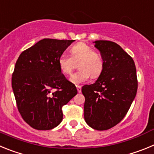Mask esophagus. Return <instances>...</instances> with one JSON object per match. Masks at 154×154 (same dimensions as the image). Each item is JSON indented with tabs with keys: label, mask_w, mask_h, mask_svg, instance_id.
<instances>
[{
	"label": "esophagus",
	"mask_w": 154,
	"mask_h": 154,
	"mask_svg": "<svg viewBox=\"0 0 154 154\" xmlns=\"http://www.w3.org/2000/svg\"><path fill=\"white\" fill-rule=\"evenodd\" d=\"M77 90H78V92L79 93H80V92H82V86L81 85H77Z\"/></svg>",
	"instance_id": "1"
}]
</instances>
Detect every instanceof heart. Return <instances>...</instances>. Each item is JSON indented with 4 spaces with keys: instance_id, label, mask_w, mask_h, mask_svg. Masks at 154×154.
<instances>
[{
    "instance_id": "1",
    "label": "heart",
    "mask_w": 154,
    "mask_h": 154,
    "mask_svg": "<svg viewBox=\"0 0 154 154\" xmlns=\"http://www.w3.org/2000/svg\"><path fill=\"white\" fill-rule=\"evenodd\" d=\"M70 56L61 55L58 65L61 72L69 75L75 69L76 64L80 69L71 77V82L79 84L90 78H98L104 69V60L98 51L84 42H79L70 48Z\"/></svg>"
}]
</instances>
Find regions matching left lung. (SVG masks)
I'll return each mask as SVG.
<instances>
[{
	"label": "left lung",
	"mask_w": 154,
	"mask_h": 154,
	"mask_svg": "<svg viewBox=\"0 0 154 154\" xmlns=\"http://www.w3.org/2000/svg\"><path fill=\"white\" fill-rule=\"evenodd\" d=\"M104 69L95 83L82 88L84 118L90 127L106 130L124 118L137 95L138 82L134 61L116 43L96 41Z\"/></svg>",
	"instance_id": "1"
}]
</instances>
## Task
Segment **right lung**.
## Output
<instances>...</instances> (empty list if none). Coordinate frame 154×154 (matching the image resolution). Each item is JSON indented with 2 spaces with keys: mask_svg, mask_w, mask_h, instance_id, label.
<instances>
[{
  "mask_svg": "<svg viewBox=\"0 0 154 154\" xmlns=\"http://www.w3.org/2000/svg\"><path fill=\"white\" fill-rule=\"evenodd\" d=\"M73 42L42 39L22 51L16 62L11 85L17 109L35 130L56 127L63 118L62 106L78 92L58 65V58Z\"/></svg>",
  "mask_w": 154,
  "mask_h": 154,
  "instance_id": "obj_1",
  "label": "right lung"
}]
</instances>
